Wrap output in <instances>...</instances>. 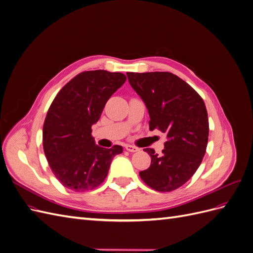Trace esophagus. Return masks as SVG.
Returning <instances> with one entry per match:
<instances>
[{
    "mask_svg": "<svg viewBox=\"0 0 253 253\" xmlns=\"http://www.w3.org/2000/svg\"><path fill=\"white\" fill-rule=\"evenodd\" d=\"M126 150L128 151V152H137L139 149L135 147V145H132V144H126Z\"/></svg>",
    "mask_w": 253,
    "mask_h": 253,
    "instance_id": "obj_1",
    "label": "esophagus"
}]
</instances>
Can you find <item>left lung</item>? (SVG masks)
I'll list each match as a JSON object with an SVG mask.
<instances>
[{
	"mask_svg": "<svg viewBox=\"0 0 253 253\" xmlns=\"http://www.w3.org/2000/svg\"><path fill=\"white\" fill-rule=\"evenodd\" d=\"M150 116V129L167 134L160 155L147 148L151 166L139 172L141 179L159 192L186 183L201 166L209 135V121L202 97L188 83L168 72L126 73Z\"/></svg>",
	"mask_w": 253,
	"mask_h": 253,
	"instance_id": "1",
	"label": "left lung"
}]
</instances>
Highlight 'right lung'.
Segmentation results:
<instances>
[{"mask_svg":"<svg viewBox=\"0 0 253 253\" xmlns=\"http://www.w3.org/2000/svg\"><path fill=\"white\" fill-rule=\"evenodd\" d=\"M126 80L121 73L83 72L53 99L43 126V149L51 171L65 188L82 192L98 187L114 156L124 151L121 145L99 147L91 136V126Z\"/></svg>","mask_w":253,"mask_h":253,"instance_id":"add662e5","label":"right lung"}]
</instances>
